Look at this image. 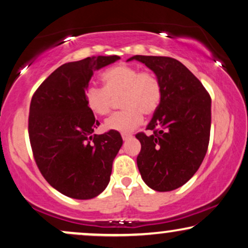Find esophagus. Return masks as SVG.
Wrapping results in <instances>:
<instances>
[{"instance_id": "34e87169", "label": "esophagus", "mask_w": 248, "mask_h": 248, "mask_svg": "<svg viewBox=\"0 0 248 248\" xmlns=\"http://www.w3.org/2000/svg\"><path fill=\"white\" fill-rule=\"evenodd\" d=\"M132 138V134H128V133H122V139H123L124 141L128 140V139Z\"/></svg>"}]
</instances>
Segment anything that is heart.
Returning a JSON list of instances; mask_svg holds the SVG:
<instances>
[{"label": "heart", "mask_w": 248, "mask_h": 248, "mask_svg": "<svg viewBox=\"0 0 248 248\" xmlns=\"http://www.w3.org/2000/svg\"><path fill=\"white\" fill-rule=\"evenodd\" d=\"M104 88L89 84L84 90V100L93 114L105 116L109 113L115 99L122 97L125 109L111 115L105 122L107 130L133 131L141 124L143 115H152L161 101L162 88L155 74L141 72L138 67L120 64L101 74Z\"/></svg>", "instance_id": "obj_1"}]
</instances>
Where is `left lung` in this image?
Instances as JSON below:
<instances>
[{
	"label": "left lung",
	"mask_w": 248,
	"mask_h": 248,
	"mask_svg": "<svg viewBox=\"0 0 248 248\" xmlns=\"http://www.w3.org/2000/svg\"><path fill=\"white\" fill-rule=\"evenodd\" d=\"M160 81L161 101L147 130L138 133L137 158L149 187L169 192L193 177L205 157L211 127V98L200 80L179 61L166 56L135 55Z\"/></svg>",
	"instance_id": "1"
}]
</instances>
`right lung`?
<instances>
[{
  "label": "right lung",
  "mask_w": 248,
  "mask_h": 248,
  "mask_svg": "<svg viewBox=\"0 0 248 248\" xmlns=\"http://www.w3.org/2000/svg\"><path fill=\"white\" fill-rule=\"evenodd\" d=\"M120 59L93 56L63 64L32 96L28 131L33 158L48 184L69 198H96L110 181L123 140L116 131L93 134L100 123L84 90L94 71Z\"/></svg>",
  "instance_id": "right-lung-1"
}]
</instances>
